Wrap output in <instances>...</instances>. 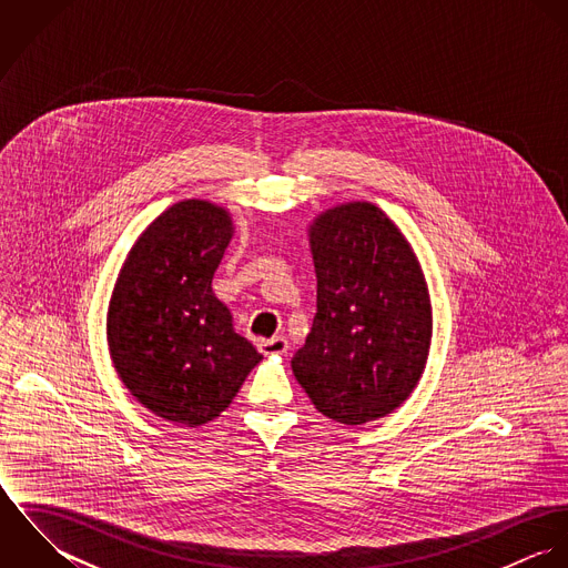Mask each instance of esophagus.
Returning a JSON list of instances; mask_svg holds the SVG:
<instances>
[{"label": "esophagus", "instance_id": "esophagus-1", "mask_svg": "<svg viewBox=\"0 0 568 568\" xmlns=\"http://www.w3.org/2000/svg\"><path fill=\"white\" fill-rule=\"evenodd\" d=\"M260 349L264 354H286L288 352V341L284 336H273V338H266V341H260Z\"/></svg>", "mask_w": 568, "mask_h": 568}]
</instances>
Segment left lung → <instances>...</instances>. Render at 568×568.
I'll return each instance as SVG.
<instances>
[{"instance_id":"1","label":"left lung","mask_w":568,"mask_h":568,"mask_svg":"<svg viewBox=\"0 0 568 568\" xmlns=\"http://www.w3.org/2000/svg\"><path fill=\"white\" fill-rule=\"evenodd\" d=\"M317 315L291 361L325 417L358 426L394 413L417 387L433 336L422 264L374 203L349 201L308 225Z\"/></svg>"}]
</instances>
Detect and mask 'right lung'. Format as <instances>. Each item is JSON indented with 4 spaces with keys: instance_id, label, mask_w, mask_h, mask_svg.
Returning <instances> with one entry per match:
<instances>
[{
    "instance_id": "right-lung-1",
    "label": "right lung",
    "mask_w": 568,
    "mask_h": 568,
    "mask_svg": "<svg viewBox=\"0 0 568 568\" xmlns=\"http://www.w3.org/2000/svg\"><path fill=\"white\" fill-rule=\"evenodd\" d=\"M234 230L223 205L179 201L140 234L118 273L109 354L131 396L165 422H212L262 361L212 291Z\"/></svg>"
}]
</instances>
